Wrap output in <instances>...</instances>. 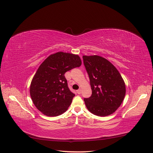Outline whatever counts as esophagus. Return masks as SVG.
<instances>
[{
  "mask_svg": "<svg viewBox=\"0 0 153 153\" xmlns=\"http://www.w3.org/2000/svg\"><path fill=\"white\" fill-rule=\"evenodd\" d=\"M81 91H81V89L77 90V94H80L81 93Z\"/></svg>",
  "mask_w": 153,
  "mask_h": 153,
  "instance_id": "obj_1",
  "label": "esophagus"
}]
</instances>
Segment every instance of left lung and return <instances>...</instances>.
I'll return each instance as SVG.
<instances>
[{
    "mask_svg": "<svg viewBox=\"0 0 153 153\" xmlns=\"http://www.w3.org/2000/svg\"><path fill=\"white\" fill-rule=\"evenodd\" d=\"M90 80L92 94L84 101L93 114L106 117L118 109L125 97L126 89L120 74L107 59L98 55H83Z\"/></svg>",
    "mask_w": 153,
    "mask_h": 153,
    "instance_id": "left-lung-1",
    "label": "left lung"
}]
</instances>
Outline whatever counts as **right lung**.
<instances>
[{
	"label": "right lung",
	"mask_w": 153,
	"mask_h": 153,
	"mask_svg": "<svg viewBox=\"0 0 153 153\" xmlns=\"http://www.w3.org/2000/svg\"><path fill=\"white\" fill-rule=\"evenodd\" d=\"M81 64L78 55L59 52L49 55L39 65L30 91L34 105L43 114L56 117L67 111L75 94L68 88L64 74Z\"/></svg>",
	"instance_id": "1"
}]
</instances>
